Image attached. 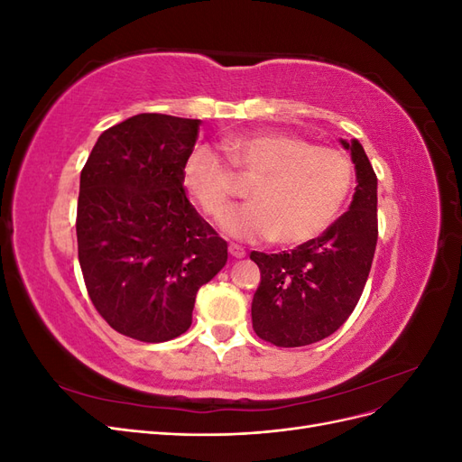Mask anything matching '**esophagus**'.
Segmentation results:
<instances>
[{"label":"esophagus","instance_id":"obj_1","mask_svg":"<svg viewBox=\"0 0 462 462\" xmlns=\"http://www.w3.org/2000/svg\"><path fill=\"white\" fill-rule=\"evenodd\" d=\"M229 254H231L233 258H245V256H246V250H245L243 246H239V245L231 243V245H229Z\"/></svg>","mask_w":462,"mask_h":462}]
</instances>
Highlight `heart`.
<instances>
[{
  "label": "heart",
  "mask_w": 462,
  "mask_h": 462,
  "mask_svg": "<svg viewBox=\"0 0 462 462\" xmlns=\"http://www.w3.org/2000/svg\"><path fill=\"white\" fill-rule=\"evenodd\" d=\"M223 152L236 173L256 179L250 187L253 202L231 209L221 221L226 233L241 241L309 243L339 216L353 189L355 171L346 153L297 134H235L223 143ZM228 164L208 146L194 148L185 160L183 185L209 217H221L233 202L235 177Z\"/></svg>",
  "instance_id": "obj_1"
}]
</instances>
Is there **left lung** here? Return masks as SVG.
<instances>
[{"mask_svg":"<svg viewBox=\"0 0 462 462\" xmlns=\"http://www.w3.org/2000/svg\"><path fill=\"white\" fill-rule=\"evenodd\" d=\"M341 144L351 152L358 183L346 212L291 253H250L262 275L253 328L275 346L329 337L353 314L366 285L377 243V177L358 141Z\"/></svg>","mask_w":462,"mask_h":462,"instance_id":"1","label":"left lung"}]
</instances>
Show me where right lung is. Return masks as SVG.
<instances>
[{
    "label": "right lung",
    "mask_w": 462,
    "mask_h": 462,
    "mask_svg": "<svg viewBox=\"0 0 462 462\" xmlns=\"http://www.w3.org/2000/svg\"><path fill=\"white\" fill-rule=\"evenodd\" d=\"M199 127L200 119L138 114L104 131L80 171L77 243L88 297L136 341L185 333L199 289L227 262V243L183 187Z\"/></svg>",
    "instance_id": "obj_1"
}]
</instances>
